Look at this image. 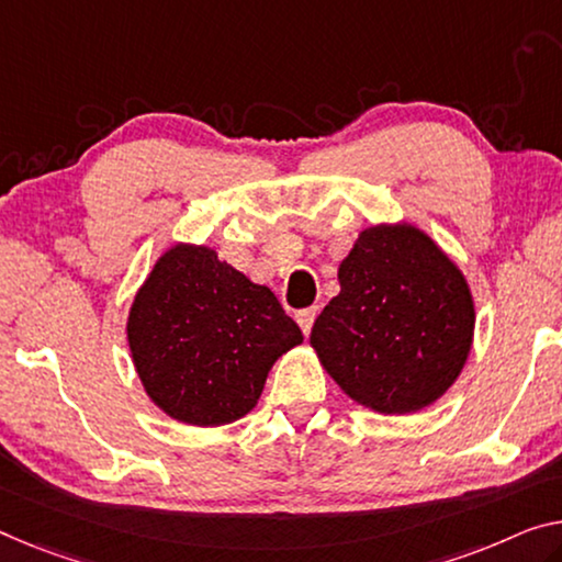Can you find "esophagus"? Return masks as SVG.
I'll list each match as a JSON object with an SVG mask.
<instances>
[{
    "label": "esophagus",
    "instance_id": "obj_1",
    "mask_svg": "<svg viewBox=\"0 0 562 562\" xmlns=\"http://www.w3.org/2000/svg\"><path fill=\"white\" fill-rule=\"evenodd\" d=\"M316 314H318V308H316V306H311V308H301L299 314H296V322H299V326H301V331H304L306 336L311 334V326H314V318H316Z\"/></svg>",
    "mask_w": 562,
    "mask_h": 562
}]
</instances>
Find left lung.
<instances>
[{
    "instance_id": "left-lung-1",
    "label": "left lung",
    "mask_w": 562,
    "mask_h": 562,
    "mask_svg": "<svg viewBox=\"0 0 562 562\" xmlns=\"http://www.w3.org/2000/svg\"><path fill=\"white\" fill-rule=\"evenodd\" d=\"M339 283L311 347L351 400L407 414L450 390L468 361L474 306L462 271L435 240L407 223L361 231Z\"/></svg>"
}]
</instances>
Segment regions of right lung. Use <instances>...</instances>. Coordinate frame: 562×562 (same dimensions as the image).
<instances>
[{
    "label": "right lung",
    "mask_w": 562,
    "mask_h": 562,
    "mask_svg": "<svg viewBox=\"0 0 562 562\" xmlns=\"http://www.w3.org/2000/svg\"><path fill=\"white\" fill-rule=\"evenodd\" d=\"M127 341L145 392L168 417L218 427L256 407L273 361L304 334L269 286L211 248L176 246L137 291Z\"/></svg>",
    "instance_id": "1"
}]
</instances>
